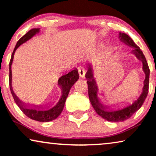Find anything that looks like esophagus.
<instances>
[{
	"instance_id": "1",
	"label": "esophagus",
	"mask_w": 156,
	"mask_h": 156,
	"mask_svg": "<svg viewBox=\"0 0 156 156\" xmlns=\"http://www.w3.org/2000/svg\"><path fill=\"white\" fill-rule=\"evenodd\" d=\"M78 73L79 75H80V77H84V75H85L86 71L83 67H79L78 68Z\"/></svg>"
}]
</instances>
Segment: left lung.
Wrapping results in <instances>:
<instances>
[{
    "label": "left lung",
    "mask_w": 156,
    "mask_h": 156,
    "mask_svg": "<svg viewBox=\"0 0 156 156\" xmlns=\"http://www.w3.org/2000/svg\"><path fill=\"white\" fill-rule=\"evenodd\" d=\"M118 38L122 43L133 48L130 53L134 54L135 57L142 62V69L145 74V80L143 81L142 92L140 96L135 101H133L132 104H128L127 106L123 107L122 108H118L116 105L113 104L108 105L103 104L102 101L100 100L98 97L99 87L94 76V69L92 65L89 66L87 72L85 74V77L87 80V82L88 84V94L90 102L97 114L105 120L110 122H122L130 118L136 111L141 108L148 93L150 69L144 54L140 48L134 43L132 38L127 34L119 32Z\"/></svg>",
    "instance_id": "obj_1"
}]
</instances>
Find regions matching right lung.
Wrapping results in <instances>:
<instances>
[{"label":"right lung","mask_w":156,"mask_h":156,"mask_svg":"<svg viewBox=\"0 0 156 156\" xmlns=\"http://www.w3.org/2000/svg\"><path fill=\"white\" fill-rule=\"evenodd\" d=\"M39 33L40 29H32L18 41L13 53H12L11 58L9 63V84L11 94L15 100V102L26 116L32 120L38 121V122H49V121L54 120L57 118L61 112H62L64 105H65L66 100L67 98L69 93L70 89L74 85V83L79 80V74L78 70L74 68L70 72H66L65 74H64L58 78V86L61 89L62 94H61L59 100L54 106H51V105H49V103L44 105L26 103L18 98L14 92L13 87H12L11 66L13 64L14 54L20 46L31 39L34 36Z\"/></svg>","instance_id":"add662e5"}]
</instances>
